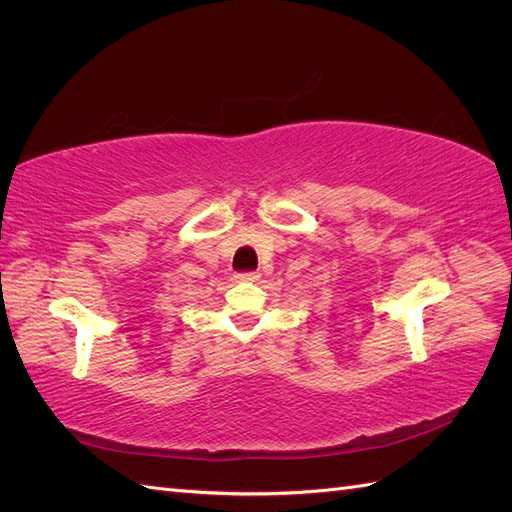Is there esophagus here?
<instances>
[{"instance_id": "1", "label": "esophagus", "mask_w": 512, "mask_h": 512, "mask_svg": "<svg viewBox=\"0 0 512 512\" xmlns=\"http://www.w3.org/2000/svg\"><path fill=\"white\" fill-rule=\"evenodd\" d=\"M258 275L256 273H239L237 275V282H256Z\"/></svg>"}]
</instances>
